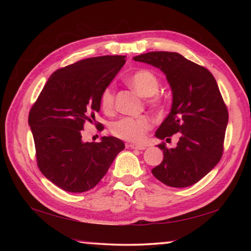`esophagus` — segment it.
<instances>
[{
    "label": "esophagus",
    "mask_w": 251,
    "mask_h": 251,
    "mask_svg": "<svg viewBox=\"0 0 251 251\" xmlns=\"http://www.w3.org/2000/svg\"><path fill=\"white\" fill-rule=\"evenodd\" d=\"M130 149H135V150H145L147 149L146 146H142V145H135V143H130L129 145Z\"/></svg>",
    "instance_id": "34e87169"
}]
</instances>
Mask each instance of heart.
<instances>
[{"label":"heart","mask_w":251,"mask_h":251,"mask_svg":"<svg viewBox=\"0 0 251 251\" xmlns=\"http://www.w3.org/2000/svg\"><path fill=\"white\" fill-rule=\"evenodd\" d=\"M131 88H134L141 97L148 98V104L154 110H162L165 101L156 95L158 92L159 79L152 71L141 69L127 78ZM100 106L106 113L114 109V89L112 86H106L102 89L99 98ZM151 128L150 120L146 116L138 117H122L116 122L112 123L111 131L114 136L123 140L139 143L145 140L147 132Z\"/></svg>","instance_id":"heart-1"}]
</instances>
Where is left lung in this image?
<instances>
[{
    "instance_id": "obj_1",
    "label": "left lung",
    "mask_w": 251,
    "mask_h": 251,
    "mask_svg": "<svg viewBox=\"0 0 251 251\" xmlns=\"http://www.w3.org/2000/svg\"><path fill=\"white\" fill-rule=\"evenodd\" d=\"M165 73L173 90L172 111L155 132L170 141L177 134V147L162 142L163 162L152 174L164 184L186 188L204 178L223 154L227 108L214 75L178 52L151 51L134 57Z\"/></svg>"
}]
</instances>
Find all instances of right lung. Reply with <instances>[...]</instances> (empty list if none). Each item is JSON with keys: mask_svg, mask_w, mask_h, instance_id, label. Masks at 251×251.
I'll return each mask as SVG.
<instances>
[{"mask_svg": "<svg viewBox=\"0 0 251 251\" xmlns=\"http://www.w3.org/2000/svg\"><path fill=\"white\" fill-rule=\"evenodd\" d=\"M125 57H93L59 69L32 105L29 125L37 166L58 188L72 193L93 189L125 149L124 142L115 137H102L100 142L82 141L84 124L95 122L100 94L124 66Z\"/></svg>", "mask_w": 251, "mask_h": 251, "instance_id": "right-lung-1", "label": "right lung"}]
</instances>
